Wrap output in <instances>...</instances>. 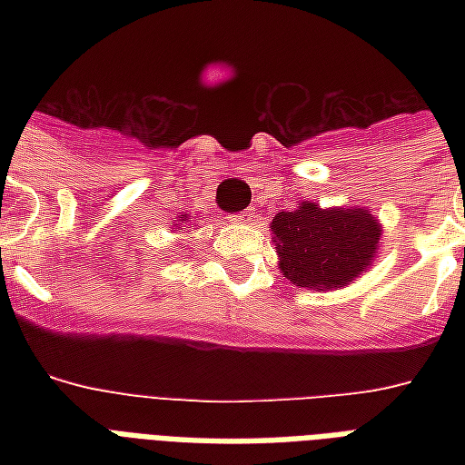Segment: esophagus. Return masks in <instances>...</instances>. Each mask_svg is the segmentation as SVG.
Masks as SVG:
<instances>
[{"instance_id":"esophagus-1","label":"esophagus","mask_w":465,"mask_h":465,"mask_svg":"<svg viewBox=\"0 0 465 465\" xmlns=\"http://www.w3.org/2000/svg\"><path fill=\"white\" fill-rule=\"evenodd\" d=\"M232 222H236V224H251V222H255V212L251 210H243V212H236V214H232Z\"/></svg>"}]
</instances>
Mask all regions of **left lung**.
<instances>
[{"instance_id": "8db88e82", "label": "left lung", "mask_w": 465, "mask_h": 465, "mask_svg": "<svg viewBox=\"0 0 465 465\" xmlns=\"http://www.w3.org/2000/svg\"><path fill=\"white\" fill-rule=\"evenodd\" d=\"M282 275L297 287L338 290L374 262L381 224L364 207H328L302 203L277 212L270 222Z\"/></svg>"}]
</instances>
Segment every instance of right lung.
<instances>
[{"label":"right lung","instance_id":"right-lung-1","mask_svg":"<svg viewBox=\"0 0 465 465\" xmlns=\"http://www.w3.org/2000/svg\"><path fill=\"white\" fill-rule=\"evenodd\" d=\"M178 222H181V224H185V222H190V217H185V214H181V217H178ZM181 224H173V226H181Z\"/></svg>","mask_w":465,"mask_h":465}]
</instances>
